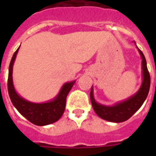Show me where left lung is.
<instances>
[{"label":"left lung","instance_id":"obj_1","mask_svg":"<svg viewBox=\"0 0 156 156\" xmlns=\"http://www.w3.org/2000/svg\"><path fill=\"white\" fill-rule=\"evenodd\" d=\"M142 59V83L136 94L124 101L119 102L112 106L101 105L96 102L94 97L93 86L90 92V99L94 110L98 117L114 123H121L127 120L140 108L146 99L151 87V77L148 72L146 60L143 52L138 48Z\"/></svg>","mask_w":156,"mask_h":156}]
</instances>
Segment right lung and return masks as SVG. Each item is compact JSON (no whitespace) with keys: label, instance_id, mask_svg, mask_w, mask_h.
<instances>
[{"label":"right lung","instance_id":"1","mask_svg":"<svg viewBox=\"0 0 156 156\" xmlns=\"http://www.w3.org/2000/svg\"><path fill=\"white\" fill-rule=\"evenodd\" d=\"M18 50L19 48L12 56L9 66L7 88L12 105L23 117H25L32 124L38 126H44L52 124L58 121L63 115L66 106V98L75 83V81L65 83L58 94L50 101L45 103H32L23 98L16 91L12 79L13 64Z\"/></svg>","mask_w":156,"mask_h":156}]
</instances>
